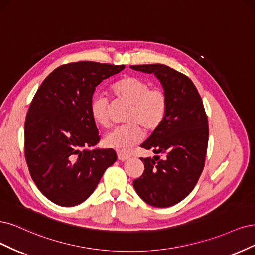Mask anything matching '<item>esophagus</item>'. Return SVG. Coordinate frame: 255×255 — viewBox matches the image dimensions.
<instances>
[{"label":"esophagus","instance_id":"esophagus-1","mask_svg":"<svg viewBox=\"0 0 255 255\" xmlns=\"http://www.w3.org/2000/svg\"><path fill=\"white\" fill-rule=\"evenodd\" d=\"M130 158V155L128 153H125V152H118V159L120 161H126Z\"/></svg>","mask_w":255,"mask_h":255}]
</instances>
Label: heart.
Masks as SVG:
<instances>
[{
    "label": "heart",
    "instance_id": "b5f03b06",
    "mask_svg": "<svg viewBox=\"0 0 255 255\" xmlns=\"http://www.w3.org/2000/svg\"><path fill=\"white\" fill-rule=\"evenodd\" d=\"M113 96L130 105L124 121L126 124L110 131L105 136V145L118 151H127L129 147L143 138L144 128L147 132L157 129L165 118L167 98L159 88L135 76H124L111 86ZM90 111L95 123L104 128L112 124L110 105L103 95H96L90 104Z\"/></svg>",
    "mask_w": 255,
    "mask_h": 255
}]
</instances>
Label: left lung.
<instances>
[{
  "instance_id": "obj_1",
  "label": "left lung",
  "mask_w": 255,
  "mask_h": 255,
  "mask_svg": "<svg viewBox=\"0 0 255 255\" xmlns=\"http://www.w3.org/2000/svg\"><path fill=\"white\" fill-rule=\"evenodd\" d=\"M130 68L153 73L167 98L162 124L141 145L164 158H141L145 169L133 187L146 203L168 208L183 200L198 182L208 148V117L195 85L184 74L160 63Z\"/></svg>"
}]
</instances>
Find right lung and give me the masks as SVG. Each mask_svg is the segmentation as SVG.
Instances as JSON below:
<instances>
[{
    "label": "right lung",
    "instance_id": "add662e5",
    "mask_svg": "<svg viewBox=\"0 0 255 255\" xmlns=\"http://www.w3.org/2000/svg\"><path fill=\"white\" fill-rule=\"evenodd\" d=\"M125 65L78 61L48 75L30 103L24 125V151L31 179L48 200L74 207L89 198L113 149H89L100 142L90 104L102 81Z\"/></svg>",
    "mask_w": 255,
    "mask_h": 255
}]
</instances>
